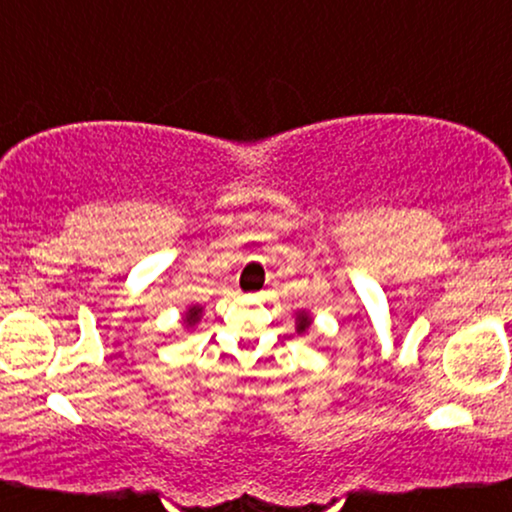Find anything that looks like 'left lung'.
Masks as SVG:
<instances>
[{
    "label": "left lung",
    "instance_id": "obj_1",
    "mask_svg": "<svg viewBox=\"0 0 512 512\" xmlns=\"http://www.w3.org/2000/svg\"><path fill=\"white\" fill-rule=\"evenodd\" d=\"M310 326H312V314L307 310L296 312V333L303 335V333H307V328Z\"/></svg>",
    "mask_w": 512,
    "mask_h": 512
}]
</instances>
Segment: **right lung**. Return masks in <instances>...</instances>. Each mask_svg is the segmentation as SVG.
I'll return each instance as SVG.
<instances>
[{"label": "right lung", "mask_w": 512, "mask_h": 512, "mask_svg": "<svg viewBox=\"0 0 512 512\" xmlns=\"http://www.w3.org/2000/svg\"><path fill=\"white\" fill-rule=\"evenodd\" d=\"M202 312H205V307L202 305H188L184 317H181V326H184V331H195V326L200 324L202 319Z\"/></svg>", "instance_id": "1"}]
</instances>
